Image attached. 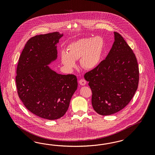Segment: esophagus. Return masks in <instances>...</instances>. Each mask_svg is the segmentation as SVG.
<instances>
[{"label":"esophagus","instance_id":"1","mask_svg":"<svg viewBox=\"0 0 155 155\" xmlns=\"http://www.w3.org/2000/svg\"><path fill=\"white\" fill-rule=\"evenodd\" d=\"M79 84L82 86H84L86 84V81L84 79H81L79 81Z\"/></svg>","mask_w":155,"mask_h":155}]
</instances>
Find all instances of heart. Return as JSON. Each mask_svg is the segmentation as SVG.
I'll return each mask as SVG.
<instances>
[{
	"instance_id": "b5f03b06",
	"label": "heart",
	"mask_w": 155,
	"mask_h": 155,
	"mask_svg": "<svg viewBox=\"0 0 155 155\" xmlns=\"http://www.w3.org/2000/svg\"><path fill=\"white\" fill-rule=\"evenodd\" d=\"M104 41L99 36L81 38L70 44L67 52L62 51L61 60L66 69H71L75 66V60L80 58L81 66L87 70L97 67L103 54Z\"/></svg>"
}]
</instances>
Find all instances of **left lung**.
<instances>
[{"label": "left lung", "instance_id": "left-lung-1", "mask_svg": "<svg viewBox=\"0 0 155 155\" xmlns=\"http://www.w3.org/2000/svg\"><path fill=\"white\" fill-rule=\"evenodd\" d=\"M115 41L106 59L84 74L92 91L97 113L109 115L124 108L135 94L139 80L136 56L122 36L114 32Z\"/></svg>", "mask_w": 155, "mask_h": 155}]
</instances>
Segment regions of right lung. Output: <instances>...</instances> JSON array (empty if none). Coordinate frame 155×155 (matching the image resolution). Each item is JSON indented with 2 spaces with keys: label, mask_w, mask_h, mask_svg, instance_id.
I'll use <instances>...</instances> for the list:
<instances>
[{
  "label": "right lung",
  "mask_w": 155,
  "mask_h": 155,
  "mask_svg": "<svg viewBox=\"0 0 155 155\" xmlns=\"http://www.w3.org/2000/svg\"><path fill=\"white\" fill-rule=\"evenodd\" d=\"M62 36L53 32L29 39L16 69L15 80L20 100L31 113L48 120L65 115L78 86L75 75L59 74L47 66L56 59V44Z\"/></svg>",
  "instance_id": "obj_1"
}]
</instances>
